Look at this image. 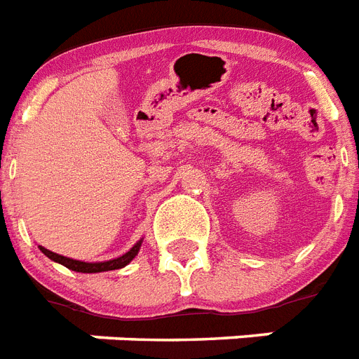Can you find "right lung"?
<instances>
[{
    "instance_id": "add662e5",
    "label": "right lung",
    "mask_w": 359,
    "mask_h": 359,
    "mask_svg": "<svg viewBox=\"0 0 359 359\" xmlns=\"http://www.w3.org/2000/svg\"><path fill=\"white\" fill-rule=\"evenodd\" d=\"M139 248H140V241L133 246V248H131L130 252H126L124 256L116 257V259L103 261V263H85V261H77V259H70V257L59 256V254H55V252L46 250L44 246H40V250L44 252L46 256L50 257L51 261H57V263L65 265L66 269H70V271H76V272H105V271H114V269H122V266L128 265V263H130L137 254H139Z\"/></svg>"
}]
</instances>
